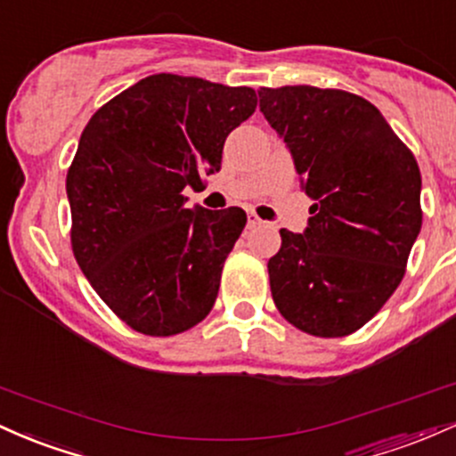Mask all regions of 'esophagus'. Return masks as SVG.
<instances>
[{
    "mask_svg": "<svg viewBox=\"0 0 456 456\" xmlns=\"http://www.w3.org/2000/svg\"><path fill=\"white\" fill-rule=\"evenodd\" d=\"M260 224H263V219H260L258 215L248 213V228H256V226H260Z\"/></svg>",
    "mask_w": 456,
    "mask_h": 456,
    "instance_id": "esophagus-1",
    "label": "esophagus"
}]
</instances>
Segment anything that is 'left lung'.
<instances>
[{"label": "left lung", "mask_w": 456, "mask_h": 456, "mask_svg": "<svg viewBox=\"0 0 456 456\" xmlns=\"http://www.w3.org/2000/svg\"><path fill=\"white\" fill-rule=\"evenodd\" d=\"M258 96L312 200L304 232L280 230L271 295L297 330L340 338L368 323L405 275L422 226L420 170L362 96L314 86Z\"/></svg>", "instance_id": "obj_1"}]
</instances>
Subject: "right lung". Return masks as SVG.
I'll use <instances>...</instances> for the list:
<instances>
[{
	"instance_id": "obj_1",
	"label": "right lung",
	"mask_w": 456,
	"mask_h": 456,
	"mask_svg": "<svg viewBox=\"0 0 456 456\" xmlns=\"http://www.w3.org/2000/svg\"><path fill=\"white\" fill-rule=\"evenodd\" d=\"M256 110L252 88L151 75L101 107L66 176L73 252L101 299L135 331L174 336L215 304L243 208H187L183 189L222 167L228 133Z\"/></svg>"
}]
</instances>
